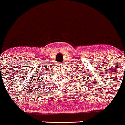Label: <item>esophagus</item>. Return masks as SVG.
I'll return each instance as SVG.
<instances>
[{
  "label": "esophagus",
  "instance_id": "34e87169",
  "mask_svg": "<svg viewBox=\"0 0 125 125\" xmlns=\"http://www.w3.org/2000/svg\"><path fill=\"white\" fill-rule=\"evenodd\" d=\"M63 64H64L63 63H60V64H59V65H60V66H62Z\"/></svg>",
  "mask_w": 125,
  "mask_h": 125
}]
</instances>
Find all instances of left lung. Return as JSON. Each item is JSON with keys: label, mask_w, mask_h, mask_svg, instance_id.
<instances>
[{"label": "left lung", "mask_w": 125, "mask_h": 125, "mask_svg": "<svg viewBox=\"0 0 125 125\" xmlns=\"http://www.w3.org/2000/svg\"><path fill=\"white\" fill-rule=\"evenodd\" d=\"M81 73H82V72H81ZM78 78H79V76H78Z\"/></svg>", "instance_id": "8db88e82"}]
</instances>
